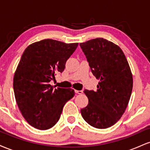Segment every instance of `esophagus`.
Returning <instances> with one entry per match:
<instances>
[{
  "instance_id": "34e87169",
  "label": "esophagus",
  "mask_w": 150,
  "mask_h": 150,
  "mask_svg": "<svg viewBox=\"0 0 150 150\" xmlns=\"http://www.w3.org/2000/svg\"><path fill=\"white\" fill-rule=\"evenodd\" d=\"M75 93H77V94H82V93H83V91L82 90H75Z\"/></svg>"
}]
</instances>
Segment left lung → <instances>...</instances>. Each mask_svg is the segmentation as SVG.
I'll list each match as a JSON object with an SVG mask.
<instances>
[{"instance_id": "obj_1", "label": "left lung", "mask_w": 150, "mask_h": 150, "mask_svg": "<svg viewBox=\"0 0 150 150\" xmlns=\"http://www.w3.org/2000/svg\"><path fill=\"white\" fill-rule=\"evenodd\" d=\"M80 46L93 75L100 80L97 91H84L89 103L81 114L94 128H109L121 118L128 104L133 84L131 70L124 53L113 42L97 38Z\"/></svg>"}]
</instances>
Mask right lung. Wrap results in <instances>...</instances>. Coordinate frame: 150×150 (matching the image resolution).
<instances>
[{
  "label": "right lung",
  "mask_w": 150,
  "mask_h": 150,
  "mask_svg": "<svg viewBox=\"0 0 150 150\" xmlns=\"http://www.w3.org/2000/svg\"><path fill=\"white\" fill-rule=\"evenodd\" d=\"M78 43L65 44L44 39L26 48L13 78L15 97L29 124L39 130L52 128L59 120L65 103L75 95L74 89L49 84L62 73Z\"/></svg>",
  "instance_id": "obj_1"
}]
</instances>
